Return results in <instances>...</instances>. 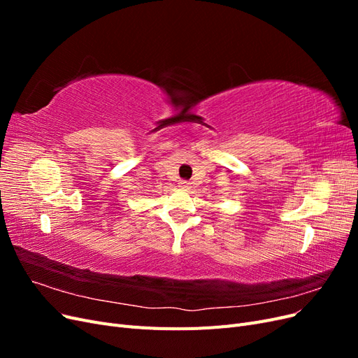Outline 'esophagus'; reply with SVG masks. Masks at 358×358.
Returning <instances> with one entry per match:
<instances>
[{
    "label": "esophagus",
    "instance_id": "obj_1",
    "mask_svg": "<svg viewBox=\"0 0 358 358\" xmlns=\"http://www.w3.org/2000/svg\"><path fill=\"white\" fill-rule=\"evenodd\" d=\"M179 187H180L182 189H189V188H191V183L187 182V180H180V182H179Z\"/></svg>",
    "mask_w": 358,
    "mask_h": 358
}]
</instances>
